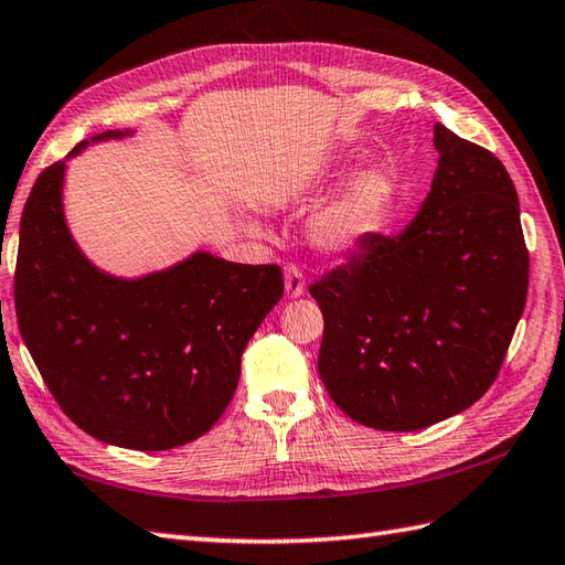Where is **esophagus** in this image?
<instances>
[{"instance_id":"34e87169","label":"esophagus","mask_w":565,"mask_h":565,"mask_svg":"<svg viewBox=\"0 0 565 565\" xmlns=\"http://www.w3.org/2000/svg\"><path fill=\"white\" fill-rule=\"evenodd\" d=\"M284 286H286V296L289 298H298L306 294V279H303V271L289 264V267L284 269Z\"/></svg>"}]
</instances>
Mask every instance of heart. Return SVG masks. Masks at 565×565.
<instances>
[{
    "instance_id": "heart-1",
    "label": "heart",
    "mask_w": 565,
    "mask_h": 565,
    "mask_svg": "<svg viewBox=\"0 0 565 565\" xmlns=\"http://www.w3.org/2000/svg\"><path fill=\"white\" fill-rule=\"evenodd\" d=\"M335 169H323V179ZM396 205V183L377 166L352 173L338 191L320 203L306 223V237L323 254H348L364 245L390 223ZM242 225L257 232V223L242 217Z\"/></svg>"
}]
</instances>
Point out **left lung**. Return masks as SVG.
<instances>
[{
	"instance_id": "1",
	"label": "left lung",
	"mask_w": 565,
	"mask_h": 565,
	"mask_svg": "<svg viewBox=\"0 0 565 565\" xmlns=\"http://www.w3.org/2000/svg\"><path fill=\"white\" fill-rule=\"evenodd\" d=\"M438 166L399 235H374L316 281L318 374L352 422L418 430L490 390L524 313L519 198L488 149L434 127Z\"/></svg>"
}]
</instances>
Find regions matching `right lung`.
Here are the masks:
<instances>
[{"label":"right lung","instance_id":"1","mask_svg":"<svg viewBox=\"0 0 565 565\" xmlns=\"http://www.w3.org/2000/svg\"><path fill=\"white\" fill-rule=\"evenodd\" d=\"M49 166L21 213L14 301L21 338L65 416L131 450L201 438L227 408L254 330L279 303L281 269L195 249L171 267L117 276L87 257L65 220L68 161Z\"/></svg>","mask_w":565,"mask_h":565}]
</instances>
